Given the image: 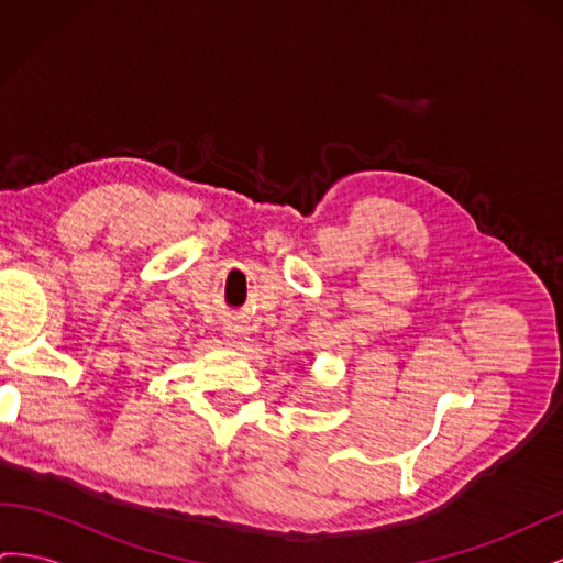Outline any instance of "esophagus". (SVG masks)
I'll return each instance as SVG.
<instances>
[{"mask_svg": "<svg viewBox=\"0 0 563 563\" xmlns=\"http://www.w3.org/2000/svg\"><path fill=\"white\" fill-rule=\"evenodd\" d=\"M225 340L232 347H244L249 340V329L240 321H228L225 323Z\"/></svg>", "mask_w": 563, "mask_h": 563, "instance_id": "esophagus-1", "label": "esophagus"}]
</instances>
